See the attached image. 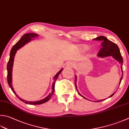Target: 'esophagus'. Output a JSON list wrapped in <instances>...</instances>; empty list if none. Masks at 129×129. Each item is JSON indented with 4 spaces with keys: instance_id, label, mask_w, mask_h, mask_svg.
Instances as JSON below:
<instances>
[{
    "instance_id": "esophagus-1",
    "label": "esophagus",
    "mask_w": 129,
    "mask_h": 129,
    "mask_svg": "<svg viewBox=\"0 0 129 129\" xmlns=\"http://www.w3.org/2000/svg\"><path fill=\"white\" fill-rule=\"evenodd\" d=\"M74 64H73V62H68V64H67V65L68 67H73L74 66Z\"/></svg>"
}]
</instances>
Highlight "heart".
Instances as JSON below:
<instances>
[{"label":"heart","instance_id":"1","mask_svg":"<svg viewBox=\"0 0 129 129\" xmlns=\"http://www.w3.org/2000/svg\"><path fill=\"white\" fill-rule=\"evenodd\" d=\"M88 47L87 46H85V45H83V46H80V49H81L82 50H86L88 49Z\"/></svg>","mask_w":129,"mask_h":129}]
</instances>
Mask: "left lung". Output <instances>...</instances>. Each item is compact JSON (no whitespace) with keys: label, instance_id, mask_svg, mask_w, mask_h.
<instances>
[{"label":"left lung","instance_id":"8db88e82","mask_svg":"<svg viewBox=\"0 0 129 129\" xmlns=\"http://www.w3.org/2000/svg\"><path fill=\"white\" fill-rule=\"evenodd\" d=\"M94 40L102 41V47L101 49L100 50L99 52H98L97 54L98 56L101 57H106L108 56H113V57L121 64V68L122 72V77L121 78L120 82V83H121V80L122 79V77H123V70H122V63H123V59H122L121 55L119 48H118V47L117 46V45L116 44H115L114 42L110 41L109 40H108L107 38L105 36H102L98 37L95 38V39H94ZM75 79L74 82L75 85V87L77 88L78 94H79L80 96L85 98V97L82 96V95L80 94L77 89V87L76 85V80H77L76 76L75 77ZM115 93H113V94H112L111 95H110L109 97H111L112 96H113V95L115 94ZM85 99H87V98H85ZM103 100H100L96 102H100Z\"/></svg>","mask_w":129,"mask_h":129}]
</instances>
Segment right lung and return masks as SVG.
<instances>
[{
    "instance_id": "add662e5",
    "label": "right lung",
    "mask_w": 129,
    "mask_h": 129,
    "mask_svg": "<svg viewBox=\"0 0 129 129\" xmlns=\"http://www.w3.org/2000/svg\"><path fill=\"white\" fill-rule=\"evenodd\" d=\"M39 37V35H37L36 34H32V33H30V34H24L23 36L21 39H20L18 41L16 44H15L13 46L12 49L11 51V52H10V57H9V60L8 61V62L7 64V72H8V74H7V81L8 83L9 86L10 88H11L12 90L13 91L15 94H16V92H14V90L13 88L12 85V68H13V61H14V57L15 56V54L17 52V50H18L20 48L22 47L23 46L27 44V42H28L29 41H31L32 40H34L35 39H36ZM62 69H61L60 71L58 72L57 74L55 75L54 77V82L52 83V92L51 93H50L49 95L47 96L46 98H45L44 99H43L42 100L39 101H36V102H28L26 101L23 100L21 98H19L18 96L16 94V96L19 98V99L22 101V102H23L24 103H26V104H29V105H40V104H42V103H45L47 102L50 98H51V96L54 94V90H55V82H56V80L57 79V78H58V76H59V74H60V73L62 71Z\"/></svg>"
}]
</instances>
